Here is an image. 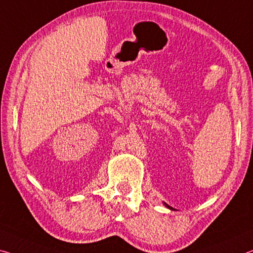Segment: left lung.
<instances>
[{"label": "left lung", "instance_id": "8db88e82", "mask_svg": "<svg viewBox=\"0 0 253 253\" xmlns=\"http://www.w3.org/2000/svg\"><path fill=\"white\" fill-rule=\"evenodd\" d=\"M166 206H167V208H169V209H170V210H172V208H170V206H168L167 204H166Z\"/></svg>", "mask_w": 253, "mask_h": 253}]
</instances>
